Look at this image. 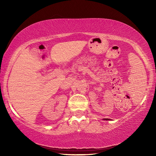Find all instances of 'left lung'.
Here are the masks:
<instances>
[{
  "label": "left lung",
  "mask_w": 156,
  "mask_h": 156,
  "mask_svg": "<svg viewBox=\"0 0 156 156\" xmlns=\"http://www.w3.org/2000/svg\"><path fill=\"white\" fill-rule=\"evenodd\" d=\"M103 120H110L109 119H104Z\"/></svg>",
  "instance_id": "1"
}]
</instances>
